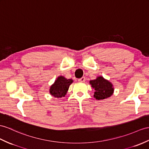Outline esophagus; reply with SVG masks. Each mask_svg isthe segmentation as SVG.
<instances>
[{"label":"esophagus","instance_id":"obj_1","mask_svg":"<svg viewBox=\"0 0 149 149\" xmlns=\"http://www.w3.org/2000/svg\"><path fill=\"white\" fill-rule=\"evenodd\" d=\"M78 81L79 82H85V77H82L81 78L78 79Z\"/></svg>","mask_w":149,"mask_h":149}]
</instances>
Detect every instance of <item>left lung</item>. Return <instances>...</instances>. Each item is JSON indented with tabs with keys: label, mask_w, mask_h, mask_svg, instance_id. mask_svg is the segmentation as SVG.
<instances>
[{
	"label": "left lung",
	"mask_w": 149,
	"mask_h": 149,
	"mask_svg": "<svg viewBox=\"0 0 149 149\" xmlns=\"http://www.w3.org/2000/svg\"><path fill=\"white\" fill-rule=\"evenodd\" d=\"M90 84L95 90L93 97L97 100H103L110 97L114 93L112 83L102 77H98L95 79L90 81Z\"/></svg>",
	"instance_id": "8db88e82"
}]
</instances>
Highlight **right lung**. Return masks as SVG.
Listing matches in <instances>:
<instances>
[{"label":"right lung","instance_id":"add662e5","mask_svg":"<svg viewBox=\"0 0 149 149\" xmlns=\"http://www.w3.org/2000/svg\"><path fill=\"white\" fill-rule=\"evenodd\" d=\"M73 82L72 79H66L63 76L57 78L53 85L50 87L49 92L56 98H61L66 95L69 87Z\"/></svg>","mask_w":149,"mask_h":149}]
</instances>
